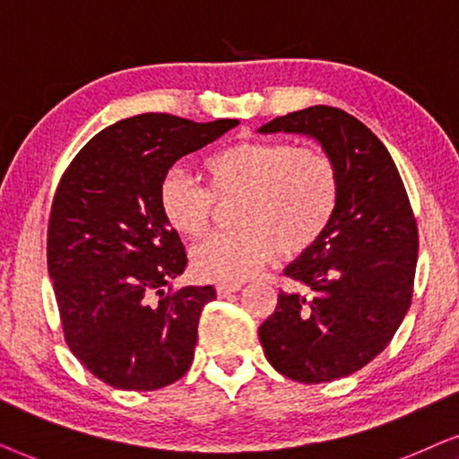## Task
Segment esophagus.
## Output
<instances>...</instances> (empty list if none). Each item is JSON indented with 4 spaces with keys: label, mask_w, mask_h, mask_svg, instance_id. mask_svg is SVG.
I'll use <instances>...</instances> for the list:
<instances>
[{
    "label": "esophagus",
    "mask_w": 459,
    "mask_h": 459,
    "mask_svg": "<svg viewBox=\"0 0 459 459\" xmlns=\"http://www.w3.org/2000/svg\"><path fill=\"white\" fill-rule=\"evenodd\" d=\"M241 290V283L239 281H226V283H218L216 285V291H218V296L220 298H224V296H229V293H235V291H239Z\"/></svg>",
    "instance_id": "1"
}]
</instances>
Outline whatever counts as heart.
Instances as JSON below:
<instances>
[{"instance_id":"obj_1","label":"heart","mask_w":459,"mask_h":459,"mask_svg":"<svg viewBox=\"0 0 459 459\" xmlns=\"http://www.w3.org/2000/svg\"><path fill=\"white\" fill-rule=\"evenodd\" d=\"M207 191L172 169L159 185V207L180 237L210 233L216 204H235L237 230L193 252L201 277L239 281L258 273L274 249L285 258L308 252L327 233L340 204V169L325 149L287 140H246L205 161Z\"/></svg>"}]
</instances>
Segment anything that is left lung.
<instances>
[{
  "label": "left lung",
  "instance_id": "left-lung-1",
  "mask_svg": "<svg viewBox=\"0 0 459 459\" xmlns=\"http://www.w3.org/2000/svg\"><path fill=\"white\" fill-rule=\"evenodd\" d=\"M316 138L340 169V204L323 239L285 268L260 325L268 363L302 384L332 382L365 368L405 319L418 264V224L393 157L357 117L308 107L260 127Z\"/></svg>",
  "mask_w": 459,
  "mask_h": 459
}]
</instances>
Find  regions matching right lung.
Wrapping results in <instances>:
<instances>
[{"label":"right lung","instance_id":"add662e5","mask_svg":"<svg viewBox=\"0 0 459 459\" xmlns=\"http://www.w3.org/2000/svg\"><path fill=\"white\" fill-rule=\"evenodd\" d=\"M237 124L168 113L121 119L96 134L58 182L48 271L65 342L108 386L157 390L191 368L201 310L216 290H172L186 252L159 207V185L180 157Z\"/></svg>","mask_w":459,"mask_h":459}]
</instances>
